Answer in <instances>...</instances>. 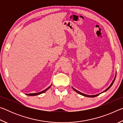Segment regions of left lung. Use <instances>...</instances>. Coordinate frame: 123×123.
I'll return each instance as SVG.
<instances>
[{
  "label": "left lung",
  "instance_id": "obj_1",
  "mask_svg": "<svg viewBox=\"0 0 123 123\" xmlns=\"http://www.w3.org/2000/svg\"><path fill=\"white\" fill-rule=\"evenodd\" d=\"M116 77V72L115 77H114V79H113V80L112 81V83H111V85H110V86H109V87H108V88H107V89H106L105 91H103V92H101V93H99V94H95V95H87V94H84V93H82V92H79V91L76 90V89H75L74 88H73V87H72V88H73V89L76 92H77V93H79V94H81V95H83V96H84V97H90V98L95 97H97V96H98V95H100V94H101V93H104V92H105L106 91H107L108 90V89H110V87H111L112 86V85H113V82H114V80H115Z\"/></svg>",
  "mask_w": 123,
  "mask_h": 123
}]
</instances>
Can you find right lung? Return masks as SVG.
<instances>
[{
    "label": "right lung",
    "instance_id": "obj_1",
    "mask_svg": "<svg viewBox=\"0 0 123 123\" xmlns=\"http://www.w3.org/2000/svg\"><path fill=\"white\" fill-rule=\"evenodd\" d=\"M52 85V84H51ZM51 85H50V86L49 87H48L47 88H46L45 89V90H44V91H41V92H38V93H30V94H26L27 95H29V96H35V95H39V94H42V93H44V92H46L48 89L51 86Z\"/></svg>",
    "mask_w": 123,
    "mask_h": 123
}]
</instances>
